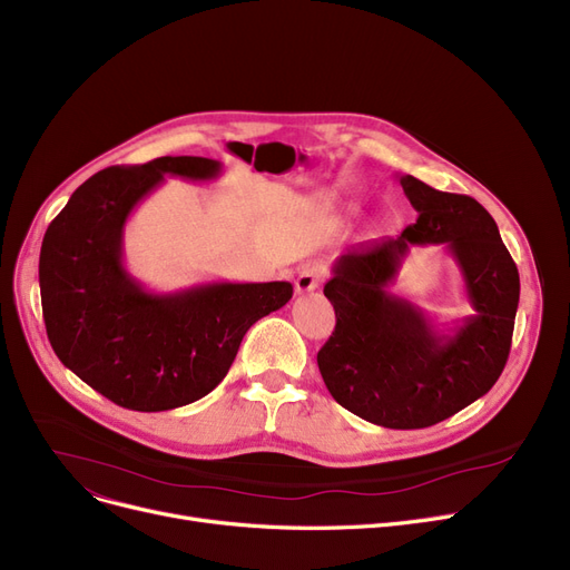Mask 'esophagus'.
Returning a JSON list of instances; mask_svg holds the SVG:
<instances>
[{
    "mask_svg": "<svg viewBox=\"0 0 570 570\" xmlns=\"http://www.w3.org/2000/svg\"><path fill=\"white\" fill-rule=\"evenodd\" d=\"M323 282V269L318 265H305L301 269V275H297L295 279V291L297 293H309V291H316Z\"/></svg>",
    "mask_w": 570,
    "mask_h": 570,
    "instance_id": "obj_1",
    "label": "esophagus"
}]
</instances>
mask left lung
I'll use <instances>...</instances> for the list:
<instances>
[{
	"label": "left lung",
	"instance_id": "1",
	"mask_svg": "<svg viewBox=\"0 0 570 570\" xmlns=\"http://www.w3.org/2000/svg\"><path fill=\"white\" fill-rule=\"evenodd\" d=\"M400 185L417 213L397 237L346 249L323 293L337 325L316 361L331 395L367 423L421 430L483 397L501 376L520 303L518 265L488 209L436 191L413 175ZM413 244H445L456 258L474 314L451 336L390 293Z\"/></svg>",
	"mask_w": 570,
	"mask_h": 570
}]
</instances>
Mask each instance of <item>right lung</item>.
Wrapping results in <instances>:
<instances>
[{"label": "right lung", "mask_w": 570, "mask_h": 570, "mask_svg": "<svg viewBox=\"0 0 570 570\" xmlns=\"http://www.w3.org/2000/svg\"><path fill=\"white\" fill-rule=\"evenodd\" d=\"M219 173L222 164L205 157L106 168L73 191L43 235L39 284L50 346L119 406L149 413L205 397L249 327L291 301L288 282L149 293L127 273L122 235L134 207L166 175L205 183Z\"/></svg>", "instance_id": "1"}]
</instances>
